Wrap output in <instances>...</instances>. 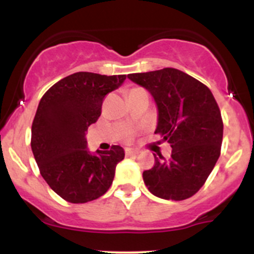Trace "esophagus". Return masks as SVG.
<instances>
[{"label":"esophagus","mask_w":254,"mask_h":254,"mask_svg":"<svg viewBox=\"0 0 254 254\" xmlns=\"http://www.w3.org/2000/svg\"><path fill=\"white\" fill-rule=\"evenodd\" d=\"M125 155H127V156H135V155H137V151L132 150V148H125Z\"/></svg>","instance_id":"esophagus-1"}]
</instances>
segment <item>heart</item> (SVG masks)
Here are the masks:
<instances>
[{"instance_id":"1","label":"heart","mask_w":254,"mask_h":254,"mask_svg":"<svg viewBox=\"0 0 254 254\" xmlns=\"http://www.w3.org/2000/svg\"><path fill=\"white\" fill-rule=\"evenodd\" d=\"M137 89H139V88H135V89H132V91H137Z\"/></svg>"}]
</instances>
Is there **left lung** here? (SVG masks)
<instances>
[{"mask_svg": "<svg viewBox=\"0 0 254 254\" xmlns=\"http://www.w3.org/2000/svg\"><path fill=\"white\" fill-rule=\"evenodd\" d=\"M127 78L153 97L158 111L155 134L172 147L170 160L153 155L155 165L142 173L146 187L166 200L190 198L204 186L221 151L224 124L211 91L172 67Z\"/></svg>", "mask_w": 254, "mask_h": 254, "instance_id": "8db88e82", "label": "left lung"}]
</instances>
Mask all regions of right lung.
Segmentation results:
<instances>
[{
	"label": "right lung",
	"mask_w": 254,
	"mask_h": 254,
	"mask_svg": "<svg viewBox=\"0 0 254 254\" xmlns=\"http://www.w3.org/2000/svg\"><path fill=\"white\" fill-rule=\"evenodd\" d=\"M125 78L76 72L56 82L40 99L32 124L33 155L49 187L68 203L103 195L111 188L115 167L124 160L119 145L89 152L86 131L98 120L104 97Z\"/></svg>",
	"instance_id": "right-lung-1"
}]
</instances>
